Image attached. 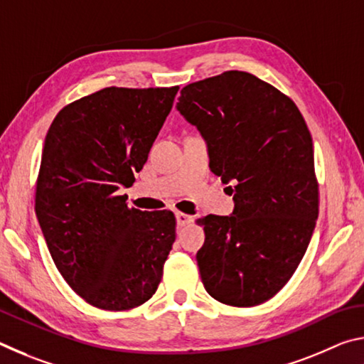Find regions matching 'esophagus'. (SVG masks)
<instances>
[{"label": "esophagus", "instance_id": "obj_1", "mask_svg": "<svg viewBox=\"0 0 364 364\" xmlns=\"http://www.w3.org/2000/svg\"><path fill=\"white\" fill-rule=\"evenodd\" d=\"M191 221H193V217L188 213H183V212H176V223L178 226H186L189 225Z\"/></svg>", "mask_w": 364, "mask_h": 364}]
</instances>
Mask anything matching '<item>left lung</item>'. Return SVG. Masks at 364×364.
<instances>
[{"mask_svg": "<svg viewBox=\"0 0 364 364\" xmlns=\"http://www.w3.org/2000/svg\"><path fill=\"white\" fill-rule=\"evenodd\" d=\"M176 109L205 138L213 173L234 183L232 215L197 220L205 291L225 305H260L292 278L316 225L310 130L291 97L239 70L186 85Z\"/></svg>", "mask_w": 364, "mask_h": 364, "instance_id": "8db88e82", "label": "left lung"}]
</instances>
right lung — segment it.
Instances as JSON below:
<instances>
[{"instance_id":"obj_1","label":"right lung","mask_w":364,"mask_h":364,"mask_svg":"<svg viewBox=\"0 0 364 364\" xmlns=\"http://www.w3.org/2000/svg\"><path fill=\"white\" fill-rule=\"evenodd\" d=\"M180 86H109L67 104L49 127L35 213L53 262L90 305L123 311L156 294L176 237L173 212H141L134 183Z\"/></svg>"}]
</instances>
